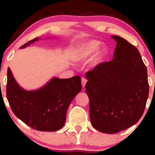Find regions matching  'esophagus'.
<instances>
[{
  "label": "esophagus",
  "mask_w": 155,
  "mask_h": 155,
  "mask_svg": "<svg viewBox=\"0 0 155 155\" xmlns=\"http://www.w3.org/2000/svg\"><path fill=\"white\" fill-rule=\"evenodd\" d=\"M87 83V79L85 78H81V85H82V87L84 88L85 85Z\"/></svg>",
  "instance_id": "obj_1"
}]
</instances>
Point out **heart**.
Masks as SVG:
<instances>
[{"mask_svg":"<svg viewBox=\"0 0 155 155\" xmlns=\"http://www.w3.org/2000/svg\"><path fill=\"white\" fill-rule=\"evenodd\" d=\"M101 42L97 40H91L86 43H83L78 46L75 51L74 60L78 63L87 61L91 57V54L96 52L92 56L90 61V67L95 68L101 65L106 60L108 54V50L106 47H101Z\"/></svg>","mask_w":155,"mask_h":155,"instance_id":"1","label":"heart"}]
</instances>
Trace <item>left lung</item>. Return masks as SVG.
I'll return each instance as SVG.
<instances>
[{"instance_id": "left-lung-1", "label": "left lung", "mask_w": 155, "mask_h": 155, "mask_svg": "<svg viewBox=\"0 0 155 155\" xmlns=\"http://www.w3.org/2000/svg\"><path fill=\"white\" fill-rule=\"evenodd\" d=\"M114 59L86 74L94 128L114 134L136 124L149 96L147 69L138 49L118 35Z\"/></svg>"}]
</instances>
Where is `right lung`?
I'll return each mask as SVG.
<instances>
[{"label": "right lung", "instance_id": "add662e5", "mask_svg": "<svg viewBox=\"0 0 155 155\" xmlns=\"http://www.w3.org/2000/svg\"><path fill=\"white\" fill-rule=\"evenodd\" d=\"M41 38H35L19 49L29 47ZM81 90V78L52 77L41 87L27 90L17 83L10 68L7 71L6 97L12 111L32 128L40 131L61 129L73 99Z\"/></svg>", "mask_w": 155, "mask_h": 155}]
</instances>
